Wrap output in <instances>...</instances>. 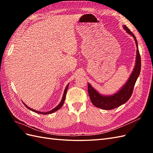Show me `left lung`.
I'll return each instance as SVG.
<instances>
[{"instance_id": "1", "label": "left lung", "mask_w": 153, "mask_h": 153, "mask_svg": "<svg viewBox=\"0 0 153 153\" xmlns=\"http://www.w3.org/2000/svg\"><path fill=\"white\" fill-rule=\"evenodd\" d=\"M123 29L126 30L127 33L131 35L134 38L136 46H137V54H136V62L134 71L129 76L128 82L116 93L110 96L100 95L93 87L88 83V93L91 100V102L97 108L104 110H112L121 106L126 103L130 98L134 90L136 81H137L141 71V56L138 49L137 41L134 33L123 25Z\"/></svg>"}]
</instances>
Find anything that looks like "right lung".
Returning a JSON list of instances; mask_svg holds the SVG:
<instances>
[{"label": "right lung", "instance_id": "obj_1", "mask_svg": "<svg viewBox=\"0 0 153 153\" xmlns=\"http://www.w3.org/2000/svg\"><path fill=\"white\" fill-rule=\"evenodd\" d=\"M68 85H68L66 86V89H65V90H64V95H63V97H62V100H61V102H60L59 105H58L56 107H55V108H53V110H50V111H48V112H42L37 111V110H34V109H32V108H30V107L27 106L26 105H25V103H24V102H23V103H24V105L25 106H26L28 109H30V110H32V111L34 112H36V113H38V114H49L53 113V112H54L57 111V110H58V109H60V108H61V107L63 106L64 102V100H65V99H66V95L67 90H68Z\"/></svg>", "mask_w": 153, "mask_h": 153}]
</instances>
